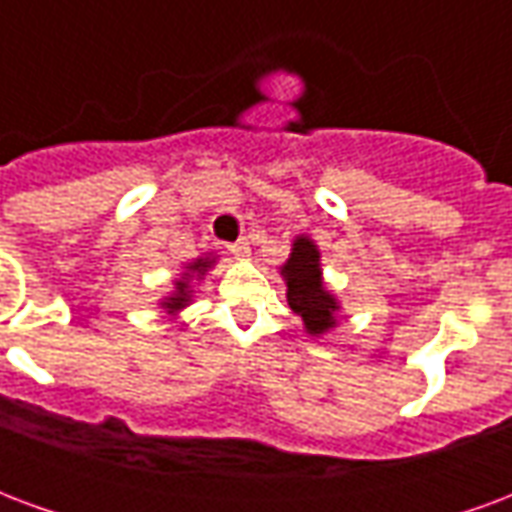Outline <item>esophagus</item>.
Listing matches in <instances>:
<instances>
[{
    "label": "esophagus",
    "instance_id": "1",
    "mask_svg": "<svg viewBox=\"0 0 512 512\" xmlns=\"http://www.w3.org/2000/svg\"><path fill=\"white\" fill-rule=\"evenodd\" d=\"M227 252L238 257V260H244V257H249V241H246V238H238L235 244H227Z\"/></svg>",
    "mask_w": 512,
    "mask_h": 512
}]
</instances>
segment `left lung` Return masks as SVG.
Segmentation results:
<instances>
[{
  "label": "left lung",
  "mask_w": 512,
  "mask_h": 512,
  "mask_svg": "<svg viewBox=\"0 0 512 512\" xmlns=\"http://www.w3.org/2000/svg\"><path fill=\"white\" fill-rule=\"evenodd\" d=\"M282 277L288 285L290 310L304 321L307 332L323 334L326 329H332L334 312L340 307L332 293L323 288L321 252L307 235L293 241V252L288 263L282 266Z\"/></svg>",
  "instance_id": "left-lung-1"
}]
</instances>
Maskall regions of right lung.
<instances>
[{"label":"right lung","mask_w":512,"mask_h":512,"mask_svg":"<svg viewBox=\"0 0 512 512\" xmlns=\"http://www.w3.org/2000/svg\"><path fill=\"white\" fill-rule=\"evenodd\" d=\"M211 266H213L211 257H200V260H194V263L189 266V274H186V277L178 282V290H175V293H172V296H169V299L164 301L161 307H167V310H172V312L180 310V307H186V304H189V279H191V274L202 277V274H205V271H208Z\"/></svg>","instance_id":"obj_1"}]
</instances>
